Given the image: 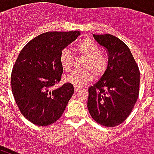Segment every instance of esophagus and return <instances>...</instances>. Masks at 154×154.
<instances>
[{"label":"esophagus","mask_w":154,"mask_h":154,"mask_svg":"<svg viewBox=\"0 0 154 154\" xmlns=\"http://www.w3.org/2000/svg\"><path fill=\"white\" fill-rule=\"evenodd\" d=\"M82 88H80V87H74V90H75V91H80Z\"/></svg>","instance_id":"1"}]
</instances>
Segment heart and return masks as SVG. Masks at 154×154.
<instances>
[{
	"label": "heart",
	"instance_id": "1",
	"mask_svg": "<svg viewBox=\"0 0 154 154\" xmlns=\"http://www.w3.org/2000/svg\"><path fill=\"white\" fill-rule=\"evenodd\" d=\"M77 50L81 56L86 57L84 68L87 70L73 72L67 75L64 81L73 85L74 87H82L93 79V74L96 78H100L106 72L108 69V60L101 55L99 45L89 38H84L77 44ZM61 67L65 72H69L72 67L73 57L67 48L60 51L58 56Z\"/></svg>",
	"mask_w": 154,
	"mask_h": 154
}]
</instances>
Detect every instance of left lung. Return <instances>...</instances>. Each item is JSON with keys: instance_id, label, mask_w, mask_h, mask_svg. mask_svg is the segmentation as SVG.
I'll return each instance as SVG.
<instances>
[{"instance_id": "8db88e82", "label": "left lung", "mask_w": 154, "mask_h": 154, "mask_svg": "<svg viewBox=\"0 0 154 154\" xmlns=\"http://www.w3.org/2000/svg\"><path fill=\"white\" fill-rule=\"evenodd\" d=\"M108 54V69L88 89L87 108L101 125L115 127L125 120L139 93V69L128 46L112 35H93Z\"/></svg>"}]
</instances>
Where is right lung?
<instances>
[{"mask_svg": "<svg viewBox=\"0 0 154 154\" xmlns=\"http://www.w3.org/2000/svg\"><path fill=\"white\" fill-rule=\"evenodd\" d=\"M79 31L46 32L22 48L11 72V90L19 109L35 125H50L60 118L74 93L73 86L61 81L63 72L58 56L80 35Z\"/></svg>", "mask_w": 154, "mask_h": 154, "instance_id": "right-lung-1", "label": "right lung"}]
</instances>
